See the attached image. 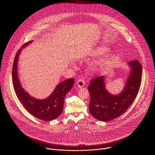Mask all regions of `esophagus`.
Here are the masks:
<instances>
[{
  "instance_id": "34e87169",
  "label": "esophagus",
  "mask_w": 155,
  "mask_h": 155,
  "mask_svg": "<svg viewBox=\"0 0 155 155\" xmlns=\"http://www.w3.org/2000/svg\"><path fill=\"white\" fill-rule=\"evenodd\" d=\"M77 85L79 88H82L85 85V81L83 79H79L77 82Z\"/></svg>"
}]
</instances>
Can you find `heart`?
Segmentation results:
<instances>
[{
	"label": "heart",
	"mask_w": 155,
	"mask_h": 155,
	"mask_svg": "<svg viewBox=\"0 0 155 155\" xmlns=\"http://www.w3.org/2000/svg\"><path fill=\"white\" fill-rule=\"evenodd\" d=\"M108 51V48L107 47H106L105 46H99L98 47H97L95 50L94 52V54L95 55L97 54H103L104 53L107 52Z\"/></svg>",
	"instance_id": "1"
}]
</instances>
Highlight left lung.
Wrapping results in <instances>:
<instances>
[{
    "instance_id": "8db88e82",
    "label": "left lung",
    "mask_w": 155,
    "mask_h": 155,
    "mask_svg": "<svg viewBox=\"0 0 155 155\" xmlns=\"http://www.w3.org/2000/svg\"><path fill=\"white\" fill-rule=\"evenodd\" d=\"M131 68L130 75L123 91L113 95L106 90L104 76L97 77L90 81L89 110L92 116L102 121L117 118L135 101L140 88L142 67L137 60L128 63Z\"/></svg>"
}]
</instances>
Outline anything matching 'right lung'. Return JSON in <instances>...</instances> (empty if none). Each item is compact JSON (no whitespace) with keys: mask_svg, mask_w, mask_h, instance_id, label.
I'll return each mask as SVG.
<instances>
[{"mask_svg":"<svg viewBox=\"0 0 155 155\" xmlns=\"http://www.w3.org/2000/svg\"><path fill=\"white\" fill-rule=\"evenodd\" d=\"M32 41L26 43L21 48ZM17 52L12 69L13 84L15 94L25 109L36 118L51 121L58 117L63 110L64 97L74 85V78H69L59 84L52 94L45 99L39 100L31 97L22 88L18 78L17 63L22 49Z\"/></svg>","mask_w":155,"mask_h":155,"instance_id":"1","label":"right lung"}]
</instances>
